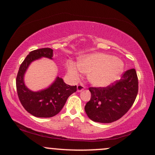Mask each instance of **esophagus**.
Listing matches in <instances>:
<instances>
[{
    "label": "esophagus",
    "instance_id": "obj_1",
    "mask_svg": "<svg viewBox=\"0 0 155 155\" xmlns=\"http://www.w3.org/2000/svg\"><path fill=\"white\" fill-rule=\"evenodd\" d=\"M85 88H86L85 86H84L82 84H78L77 87V90H78V92H82V91L84 90Z\"/></svg>",
    "mask_w": 155,
    "mask_h": 155
}]
</instances>
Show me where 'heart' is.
<instances>
[{
	"mask_svg": "<svg viewBox=\"0 0 155 155\" xmlns=\"http://www.w3.org/2000/svg\"><path fill=\"white\" fill-rule=\"evenodd\" d=\"M124 68L120 59L103 53L86 55L78 61V64L73 61L67 64L68 72L73 78H79L81 72L88 73V80L96 87L112 83L122 73Z\"/></svg>",
	"mask_w": 155,
	"mask_h": 155,
	"instance_id": "b5f03b06",
	"label": "heart"
}]
</instances>
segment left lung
Listing matches in <instances>:
<instances>
[{
    "label": "left lung",
    "instance_id": "obj_1",
    "mask_svg": "<svg viewBox=\"0 0 155 155\" xmlns=\"http://www.w3.org/2000/svg\"><path fill=\"white\" fill-rule=\"evenodd\" d=\"M90 100L84 110L93 121L109 124L126 114L136 99L138 80L134 68L128 70L121 79L107 87H90Z\"/></svg>",
    "mask_w": 155,
    "mask_h": 155
}]
</instances>
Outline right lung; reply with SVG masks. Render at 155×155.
Listing matches in <instances>:
<instances>
[{"label": "right lung", "mask_w": 155, "mask_h": 155, "mask_svg": "<svg viewBox=\"0 0 155 155\" xmlns=\"http://www.w3.org/2000/svg\"><path fill=\"white\" fill-rule=\"evenodd\" d=\"M42 57L53 59V49L39 48L27 55L19 68L16 87L19 99L27 111L36 117L50 118L61 111L70 95L77 91V86L66 84L62 78L57 77L44 90L33 92L27 88L24 82L25 74L31 62Z\"/></svg>", "instance_id": "1"}]
</instances>
